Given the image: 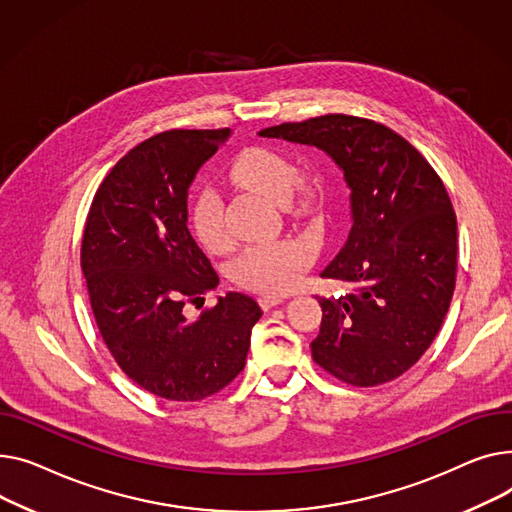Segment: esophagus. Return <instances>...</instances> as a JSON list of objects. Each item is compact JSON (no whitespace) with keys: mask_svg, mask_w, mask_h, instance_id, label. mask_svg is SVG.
Masks as SVG:
<instances>
[{"mask_svg":"<svg viewBox=\"0 0 512 512\" xmlns=\"http://www.w3.org/2000/svg\"><path fill=\"white\" fill-rule=\"evenodd\" d=\"M258 304H260L262 310H270V308L283 304V297L281 295H260Z\"/></svg>","mask_w":512,"mask_h":512,"instance_id":"obj_1","label":"esophagus"}]
</instances>
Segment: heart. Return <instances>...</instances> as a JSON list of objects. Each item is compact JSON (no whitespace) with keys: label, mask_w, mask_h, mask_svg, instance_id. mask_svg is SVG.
Returning <instances> with one entry per match:
<instances>
[{"label":"heart","mask_w":512,"mask_h":512,"mask_svg":"<svg viewBox=\"0 0 512 512\" xmlns=\"http://www.w3.org/2000/svg\"><path fill=\"white\" fill-rule=\"evenodd\" d=\"M237 184L270 200L285 204L295 186V167L279 150L248 146L229 169ZM190 225L198 242L213 254H225L233 246V235L225 219L223 198L215 190H202L192 204ZM314 246L302 237H283L279 242L250 246L231 264L237 285L258 293H285L302 270L312 262Z\"/></svg>","instance_id":"heart-1"}]
</instances>
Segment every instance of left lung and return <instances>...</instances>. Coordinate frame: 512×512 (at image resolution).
<instances>
[{
  "label": "left lung",
  "mask_w": 512,
  "mask_h": 512,
  "mask_svg": "<svg viewBox=\"0 0 512 512\" xmlns=\"http://www.w3.org/2000/svg\"><path fill=\"white\" fill-rule=\"evenodd\" d=\"M260 136L324 150L351 190L349 237L320 277L353 289L318 297L314 362L351 386L399 378L436 339L457 283V217L440 175L366 117L328 113Z\"/></svg>",
  "instance_id": "8db88e82"
}]
</instances>
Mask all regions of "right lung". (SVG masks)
Segmentation results:
<instances>
[{
  "label": "right lung",
  "mask_w": 512,
  "mask_h": 512,
  "mask_svg": "<svg viewBox=\"0 0 512 512\" xmlns=\"http://www.w3.org/2000/svg\"><path fill=\"white\" fill-rule=\"evenodd\" d=\"M229 132L167 130L128 150L101 182L82 233V275L109 353L169 401H202L233 382L262 316L235 291L196 320L184 314L219 285L188 229V188Z\"/></svg>",
  "instance_id": "obj_1"
}]
</instances>
